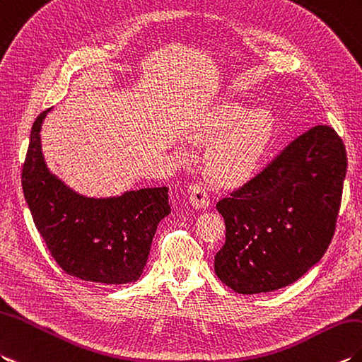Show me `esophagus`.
I'll return each mask as SVG.
<instances>
[{"label":"esophagus","instance_id":"esophagus-1","mask_svg":"<svg viewBox=\"0 0 362 362\" xmlns=\"http://www.w3.org/2000/svg\"><path fill=\"white\" fill-rule=\"evenodd\" d=\"M189 202L194 208H206L209 205L208 188L204 183H192L189 187Z\"/></svg>","mask_w":362,"mask_h":362}]
</instances>
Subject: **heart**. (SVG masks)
Here are the masks:
<instances>
[{
	"instance_id": "1",
	"label": "heart",
	"mask_w": 362,
	"mask_h": 362,
	"mask_svg": "<svg viewBox=\"0 0 362 362\" xmlns=\"http://www.w3.org/2000/svg\"><path fill=\"white\" fill-rule=\"evenodd\" d=\"M274 117L268 109L248 111L236 103L214 106L192 132L209 145L204 163L208 175L222 185H243L262 166L274 137Z\"/></svg>"
}]
</instances>
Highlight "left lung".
<instances>
[{"mask_svg":"<svg viewBox=\"0 0 362 362\" xmlns=\"http://www.w3.org/2000/svg\"><path fill=\"white\" fill-rule=\"evenodd\" d=\"M346 173V148L330 126H315L293 140L217 204L226 240L214 257L216 276L239 295L296 282L330 245Z\"/></svg>","mask_w":362,"mask_h":362,"instance_id":"left-lung-1","label":"left lung"}]
</instances>
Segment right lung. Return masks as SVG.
<instances>
[{
    "mask_svg": "<svg viewBox=\"0 0 362 362\" xmlns=\"http://www.w3.org/2000/svg\"><path fill=\"white\" fill-rule=\"evenodd\" d=\"M30 131L21 183L33 222L50 255L67 274L106 285L136 282L145 270L157 225L171 213L168 188H141L119 196L88 197L47 168L41 126Z\"/></svg>",
    "mask_w": 362,
    "mask_h": 362,
    "instance_id": "1",
    "label": "right lung"
}]
</instances>
